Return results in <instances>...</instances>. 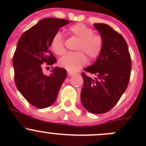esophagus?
I'll use <instances>...</instances> for the list:
<instances>
[{
	"label": "esophagus",
	"mask_w": 146,
	"mask_h": 146,
	"mask_svg": "<svg viewBox=\"0 0 146 146\" xmlns=\"http://www.w3.org/2000/svg\"><path fill=\"white\" fill-rule=\"evenodd\" d=\"M75 73H73V72H70V71H68V76H72L73 75H74Z\"/></svg>",
	"instance_id": "34e87169"
}]
</instances>
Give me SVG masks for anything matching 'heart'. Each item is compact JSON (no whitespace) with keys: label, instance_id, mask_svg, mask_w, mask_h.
<instances>
[{"label":"heart","instance_id":"1","mask_svg":"<svg viewBox=\"0 0 146 146\" xmlns=\"http://www.w3.org/2000/svg\"><path fill=\"white\" fill-rule=\"evenodd\" d=\"M68 31L73 36L80 38L77 50L83 51L90 60L96 59L100 55L103 48V39L100 35L93 34V30L90 27L82 23H77L70 26ZM50 45L56 55L61 56L64 54V39L61 32H57L54 34ZM83 52L68 53L60 58L58 64L68 71H76L87 62V57Z\"/></svg>","mask_w":146,"mask_h":146}]
</instances>
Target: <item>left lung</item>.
Returning a JSON list of instances; mask_svg holds the SVG:
<instances>
[{"label": "left lung", "mask_w": 146, "mask_h": 146, "mask_svg": "<svg viewBox=\"0 0 146 146\" xmlns=\"http://www.w3.org/2000/svg\"><path fill=\"white\" fill-rule=\"evenodd\" d=\"M103 39L100 55L82 73L83 87L80 98L84 108L92 114L110 111L126 90L131 70V60L124 38L110 25L94 23Z\"/></svg>", "instance_id": "left-lung-1"}]
</instances>
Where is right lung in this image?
<instances>
[{
  "mask_svg": "<svg viewBox=\"0 0 146 146\" xmlns=\"http://www.w3.org/2000/svg\"><path fill=\"white\" fill-rule=\"evenodd\" d=\"M70 22L54 17L41 20L23 34L13 58L15 82L17 90L32 105L46 108L56 101L67 76L66 69L55 67L49 76L44 74L42 64H54L56 59L50 51L51 40L61 27Z\"/></svg>",
  "mask_w": 146,
  "mask_h": 146,
  "instance_id": "add662e5",
  "label": "right lung"
}]
</instances>
